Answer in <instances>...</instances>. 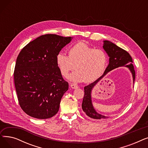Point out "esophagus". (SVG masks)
<instances>
[{
	"label": "esophagus",
	"instance_id": "1",
	"mask_svg": "<svg viewBox=\"0 0 148 148\" xmlns=\"http://www.w3.org/2000/svg\"><path fill=\"white\" fill-rule=\"evenodd\" d=\"M70 86H71V88H73V89H77V88H79V86H77L76 84H70Z\"/></svg>",
	"mask_w": 148,
	"mask_h": 148
}]
</instances>
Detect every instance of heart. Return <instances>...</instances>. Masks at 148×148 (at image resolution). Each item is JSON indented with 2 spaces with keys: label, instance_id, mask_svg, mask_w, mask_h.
Returning <instances> with one entry per match:
<instances>
[{
  "label": "heart",
  "instance_id": "obj_1",
  "mask_svg": "<svg viewBox=\"0 0 148 148\" xmlns=\"http://www.w3.org/2000/svg\"><path fill=\"white\" fill-rule=\"evenodd\" d=\"M68 54L58 53L56 63L61 74L65 77L75 66L77 71L69 77L72 82H93L101 75L106 68L107 56L105 51L94 49L85 42H79L72 46Z\"/></svg>",
  "mask_w": 148,
  "mask_h": 148
}]
</instances>
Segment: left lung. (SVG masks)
<instances>
[{"mask_svg":"<svg viewBox=\"0 0 148 148\" xmlns=\"http://www.w3.org/2000/svg\"><path fill=\"white\" fill-rule=\"evenodd\" d=\"M103 49L109 56V64L106 68L104 74L99 79L84 88V94L82 105L83 112L89 117L94 119H103L108 118V116L98 113L92 105L91 92L97 83L101 80L108 72L121 66H125L129 68L133 75V83L134 82L136 77L135 70L133 65V59L127 51L107 40L104 41Z\"/></svg>","mask_w":148,"mask_h":148,"instance_id":"8db88e82","label":"left lung"}]
</instances>
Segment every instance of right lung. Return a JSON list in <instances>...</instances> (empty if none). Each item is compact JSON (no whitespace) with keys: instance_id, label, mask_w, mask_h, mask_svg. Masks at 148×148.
Wrapping results in <instances>:
<instances>
[{"instance_id":"right-lung-1","label":"right lung","mask_w":148,"mask_h":148,"mask_svg":"<svg viewBox=\"0 0 148 148\" xmlns=\"http://www.w3.org/2000/svg\"><path fill=\"white\" fill-rule=\"evenodd\" d=\"M71 37L46 34L30 42L20 52L14 73L19 104L36 119L53 117L68 89L56 63V56Z\"/></svg>"}]
</instances>
